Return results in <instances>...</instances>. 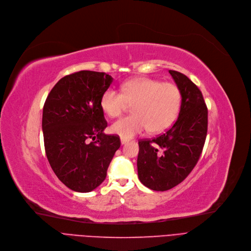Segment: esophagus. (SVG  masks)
Here are the masks:
<instances>
[{"instance_id": "obj_1", "label": "esophagus", "mask_w": 251, "mask_h": 251, "mask_svg": "<svg viewBox=\"0 0 251 251\" xmlns=\"http://www.w3.org/2000/svg\"><path fill=\"white\" fill-rule=\"evenodd\" d=\"M126 142H127V141H126V140H125V139H122V140H121L122 145H125V144H126Z\"/></svg>"}]
</instances>
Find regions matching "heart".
I'll use <instances>...</instances> for the list:
<instances>
[{"instance_id":"heart-1","label":"heart","mask_w":251,"mask_h":251,"mask_svg":"<svg viewBox=\"0 0 251 251\" xmlns=\"http://www.w3.org/2000/svg\"><path fill=\"white\" fill-rule=\"evenodd\" d=\"M181 92L174 83L160 82L148 77H138L125 82L122 93L107 89L101 97V108L110 117L121 115L127 103L133 104L134 114L112 124L111 132L122 139H130L149 128L160 133L169 128L181 109Z\"/></svg>"}]
</instances>
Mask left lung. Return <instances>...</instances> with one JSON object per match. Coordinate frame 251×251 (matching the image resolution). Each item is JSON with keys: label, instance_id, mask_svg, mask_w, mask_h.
Instances as JSON below:
<instances>
[{"label": "left lung", "instance_id": "left-lung-1", "mask_svg": "<svg viewBox=\"0 0 251 251\" xmlns=\"http://www.w3.org/2000/svg\"><path fill=\"white\" fill-rule=\"evenodd\" d=\"M182 102L174 126L153 140L139 142L138 176L154 191H166L183 182L196 165L207 134V107L195 83L170 70Z\"/></svg>", "mask_w": 251, "mask_h": 251}]
</instances>
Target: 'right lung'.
Masks as SVG:
<instances>
[{
	"label": "right lung",
	"instance_id": "obj_1",
	"mask_svg": "<svg viewBox=\"0 0 251 251\" xmlns=\"http://www.w3.org/2000/svg\"><path fill=\"white\" fill-rule=\"evenodd\" d=\"M112 80L105 73L78 71L59 80L44 105L47 158L59 180L75 192L101 185L121 147L117 136L104 134L107 122L100 104Z\"/></svg>",
	"mask_w": 251,
	"mask_h": 251
}]
</instances>
